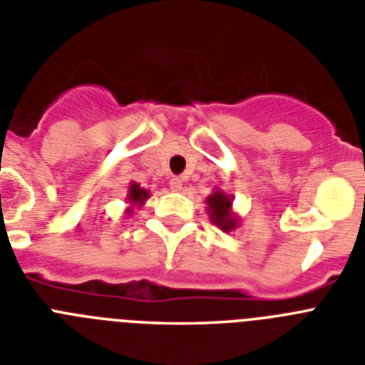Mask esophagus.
Masks as SVG:
<instances>
[{
  "label": "esophagus",
  "mask_w": 365,
  "mask_h": 365,
  "mask_svg": "<svg viewBox=\"0 0 365 365\" xmlns=\"http://www.w3.org/2000/svg\"><path fill=\"white\" fill-rule=\"evenodd\" d=\"M182 185H183L182 178H173V180H170V189H173V191H180Z\"/></svg>",
  "instance_id": "obj_1"
}]
</instances>
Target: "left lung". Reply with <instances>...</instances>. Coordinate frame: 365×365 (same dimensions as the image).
<instances>
[{
	"instance_id": "1",
	"label": "left lung",
	"mask_w": 365,
	"mask_h": 365,
	"mask_svg": "<svg viewBox=\"0 0 365 365\" xmlns=\"http://www.w3.org/2000/svg\"><path fill=\"white\" fill-rule=\"evenodd\" d=\"M206 204H208V213L210 219L213 221V225H217L219 229L225 230V232H230L238 227V215L232 212V197L225 195L223 191H213L208 198H206Z\"/></svg>"
}]
</instances>
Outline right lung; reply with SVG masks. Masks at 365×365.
Here are the masks:
<instances>
[{"instance_id":"add662e5","label":"right lung","mask_w":365,"mask_h":365,"mask_svg":"<svg viewBox=\"0 0 365 365\" xmlns=\"http://www.w3.org/2000/svg\"><path fill=\"white\" fill-rule=\"evenodd\" d=\"M150 197V191H146V189H142L138 183L131 182L129 183V192H127V202L131 204L133 206H142V204L146 202V198ZM127 208V213H131L133 210Z\"/></svg>"}]
</instances>
